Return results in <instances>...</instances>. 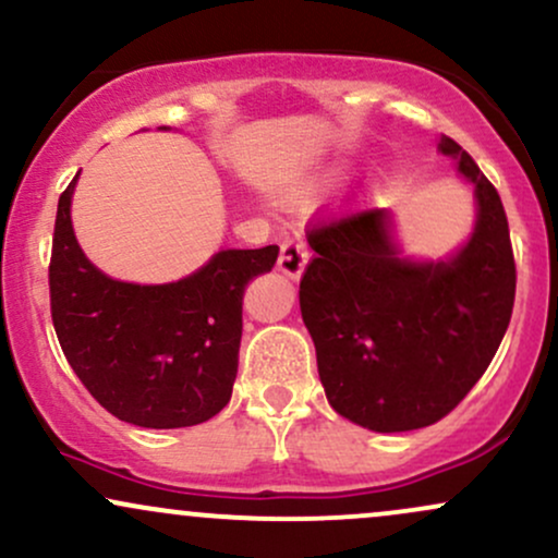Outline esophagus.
<instances>
[{
    "mask_svg": "<svg viewBox=\"0 0 558 558\" xmlns=\"http://www.w3.org/2000/svg\"><path fill=\"white\" fill-rule=\"evenodd\" d=\"M306 262H310V248L304 246L301 241H286L280 246V259H278V270L286 275V278L299 280L304 275Z\"/></svg>",
    "mask_w": 558,
    "mask_h": 558,
    "instance_id": "34e87169",
    "label": "esophagus"
}]
</instances>
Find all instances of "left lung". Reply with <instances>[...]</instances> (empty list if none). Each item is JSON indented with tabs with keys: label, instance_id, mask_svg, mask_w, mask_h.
Masks as SVG:
<instances>
[{
	"label": "left lung",
	"instance_id": "left-lung-1",
	"mask_svg": "<svg viewBox=\"0 0 558 558\" xmlns=\"http://www.w3.org/2000/svg\"><path fill=\"white\" fill-rule=\"evenodd\" d=\"M440 155L475 189V226L444 259L403 257L388 209L310 233L299 286L330 407L375 433L446 417L483 377L514 306L517 270L498 191L453 138Z\"/></svg>",
	"mask_w": 558,
	"mask_h": 558
}]
</instances>
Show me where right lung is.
I'll use <instances>...</instances> for the list:
<instances>
[{"mask_svg": "<svg viewBox=\"0 0 558 558\" xmlns=\"http://www.w3.org/2000/svg\"><path fill=\"white\" fill-rule=\"evenodd\" d=\"M162 131L168 128L162 125ZM57 204L49 293L70 367L107 412L151 430L213 420L239 373L243 291L278 262V246L220 248L159 286L110 278L83 254L70 204Z\"/></svg>", "mask_w": 558, "mask_h": 558, "instance_id": "right-lung-1", "label": "right lung"}]
</instances>
